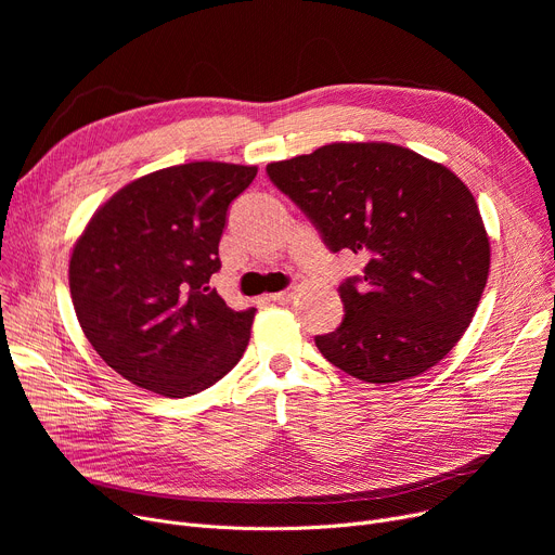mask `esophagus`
Masks as SVG:
<instances>
[{
  "label": "esophagus",
  "mask_w": 555,
  "mask_h": 555,
  "mask_svg": "<svg viewBox=\"0 0 555 555\" xmlns=\"http://www.w3.org/2000/svg\"><path fill=\"white\" fill-rule=\"evenodd\" d=\"M297 297V287H285L281 289V293H274L270 295V301H279V304H285V301H293Z\"/></svg>",
  "instance_id": "obj_1"
}]
</instances>
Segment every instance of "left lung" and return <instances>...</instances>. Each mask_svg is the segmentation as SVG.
<instances>
[{
	"label": "left lung",
	"instance_id": "8db88e82",
	"mask_svg": "<svg viewBox=\"0 0 555 555\" xmlns=\"http://www.w3.org/2000/svg\"><path fill=\"white\" fill-rule=\"evenodd\" d=\"M337 254L366 256L339 285L341 324L314 344L358 380H410L439 364L470 326L490 243L473 193L452 170L393 143H331L268 164Z\"/></svg>",
	"mask_w": 555,
	"mask_h": 555
}]
</instances>
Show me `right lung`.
Listing matches in <instances>:
<instances>
[{"instance_id":"add662e5","label":"right lung","mask_w":555,"mask_h":555,"mask_svg":"<svg viewBox=\"0 0 555 555\" xmlns=\"http://www.w3.org/2000/svg\"><path fill=\"white\" fill-rule=\"evenodd\" d=\"M256 166L191 162L114 193L76 241L69 289L85 337L132 385L186 398L243 358L256 308L211 287L229 204Z\"/></svg>"}]
</instances>
